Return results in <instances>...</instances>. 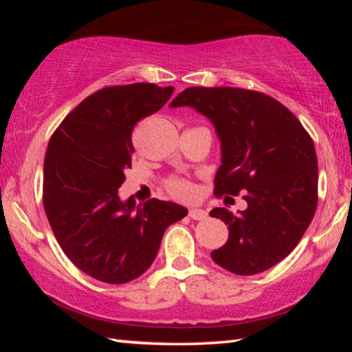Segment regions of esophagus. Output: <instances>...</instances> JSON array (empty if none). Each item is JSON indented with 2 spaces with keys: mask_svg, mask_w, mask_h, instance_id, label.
<instances>
[{
  "mask_svg": "<svg viewBox=\"0 0 352 352\" xmlns=\"http://www.w3.org/2000/svg\"><path fill=\"white\" fill-rule=\"evenodd\" d=\"M188 216L192 220H205L208 217V214L204 210H197V208H192V210H189Z\"/></svg>",
  "mask_w": 352,
  "mask_h": 352,
  "instance_id": "obj_1",
  "label": "esophagus"
}]
</instances>
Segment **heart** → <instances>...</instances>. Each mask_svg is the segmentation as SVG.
<instances>
[{
	"instance_id": "obj_1",
	"label": "heart",
	"mask_w": 352,
	"mask_h": 352,
	"mask_svg": "<svg viewBox=\"0 0 352 352\" xmlns=\"http://www.w3.org/2000/svg\"><path fill=\"white\" fill-rule=\"evenodd\" d=\"M164 188L172 197L180 199V200H188L192 197L194 194L192 184L180 177H169L168 180H164Z\"/></svg>"
}]
</instances>
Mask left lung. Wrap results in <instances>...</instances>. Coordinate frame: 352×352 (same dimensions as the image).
I'll use <instances>...</instances> for the list:
<instances>
[{"mask_svg":"<svg viewBox=\"0 0 352 352\" xmlns=\"http://www.w3.org/2000/svg\"><path fill=\"white\" fill-rule=\"evenodd\" d=\"M189 105L216 126L222 164L214 195H239L247 210L210 214L228 225V241L211 253L234 275H256L289 256L311 225L318 204L314 141L276 99L233 87H190L170 107Z\"/></svg>","mask_w":352,"mask_h":352,"instance_id":"left-lung-1","label":"left lung"}]
</instances>
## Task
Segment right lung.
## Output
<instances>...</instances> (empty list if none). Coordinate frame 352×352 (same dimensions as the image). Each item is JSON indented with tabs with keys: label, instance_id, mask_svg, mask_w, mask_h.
I'll list each match as a JSON object with an SVG mask.
<instances>
[{
	"label": "right lung",
	"instance_id": "add662e5",
	"mask_svg": "<svg viewBox=\"0 0 352 352\" xmlns=\"http://www.w3.org/2000/svg\"><path fill=\"white\" fill-rule=\"evenodd\" d=\"M174 87L110 85L90 94L52 133L43 168V206L58 245L83 273L109 284L141 276L166 228L186 208L151 199L135 208L118 189L132 168V132L168 102Z\"/></svg>",
	"mask_w": 352,
	"mask_h": 352
}]
</instances>
